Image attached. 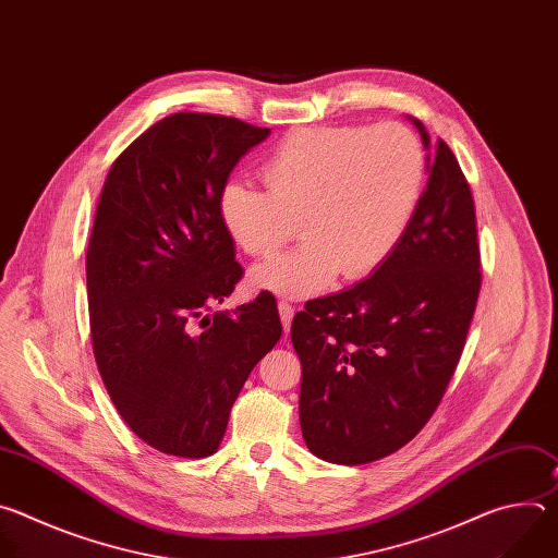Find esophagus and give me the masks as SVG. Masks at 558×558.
Instances as JSON below:
<instances>
[{"instance_id":"esophagus-1","label":"esophagus","mask_w":558,"mask_h":558,"mask_svg":"<svg viewBox=\"0 0 558 558\" xmlns=\"http://www.w3.org/2000/svg\"><path fill=\"white\" fill-rule=\"evenodd\" d=\"M278 311H280V320H282V327H284V331H289V327H291V320H293V304L291 302H287V300H280L278 302Z\"/></svg>"}]
</instances>
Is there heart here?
<instances>
[{"mask_svg": "<svg viewBox=\"0 0 558 558\" xmlns=\"http://www.w3.org/2000/svg\"><path fill=\"white\" fill-rule=\"evenodd\" d=\"M260 172L267 190L238 181L220 190L222 227L254 258L276 256L300 229L304 241L254 269L252 287L304 298L338 271L360 280L386 263L417 209L426 156L400 123L304 128Z\"/></svg>", "mask_w": 558, "mask_h": 558, "instance_id": "b5f03b06", "label": "heart"}]
</instances>
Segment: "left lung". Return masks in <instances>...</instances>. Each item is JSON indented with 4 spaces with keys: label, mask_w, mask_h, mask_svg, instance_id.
Returning a JSON list of instances; mask_svg holds the SVG:
<instances>
[{
    "label": "left lung",
    "mask_w": 558,
    "mask_h": 558,
    "mask_svg": "<svg viewBox=\"0 0 558 558\" xmlns=\"http://www.w3.org/2000/svg\"><path fill=\"white\" fill-rule=\"evenodd\" d=\"M424 147L430 136L422 121ZM400 245L371 278L295 313L300 426L325 461L360 465L407 446L439 407L482 289L470 185L444 141Z\"/></svg>",
    "instance_id": "8db88e82"
}]
</instances>
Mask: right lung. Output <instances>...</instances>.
<instances>
[{
	"label": "right lung",
	"mask_w": 558,
	"mask_h": 558,
	"mask_svg": "<svg viewBox=\"0 0 558 558\" xmlns=\"http://www.w3.org/2000/svg\"><path fill=\"white\" fill-rule=\"evenodd\" d=\"M269 132L170 114L121 151L99 196L86 256L95 360L123 422L166 454L218 450L238 392L282 336L269 291L209 313L243 278L220 190Z\"/></svg>",
	"instance_id": "obj_1"
}]
</instances>
